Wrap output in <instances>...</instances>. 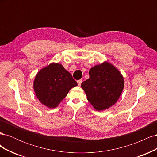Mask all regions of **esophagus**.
I'll use <instances>...</instances> for the list:
<instances>
[{"instance_id":"34e87169","label":"esophagus","mask_w":157,"mask_h":157,"mask_svg":"<svg viewBox=\"0 0 157 157\" xmlns=\"http://www.w3.org/2000/svg\"><path fill=\"white\" fill-rule=\"evenodd\" d=\"M82 82V80H77V83H78V86H80Z\"/></svg>"}]
</instances>
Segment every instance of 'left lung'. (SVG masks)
<instances>
[{"instance_id":"8db88e82","label":"left lung","mask_w":157,"mask_h":157,"mask_svg":"<svg viewBox=\"0 0 157 157\" xmlns=\"http://www.w3.org/2000/svg\"><path fill=\"white\" fill-rule=\"evenodd\" d=\"M89 75V78L81 84L88 101L96 111L113 106L121 96L124 86L120 71L108 61H104L90 69Z\"/></svg>"}]
</instances>
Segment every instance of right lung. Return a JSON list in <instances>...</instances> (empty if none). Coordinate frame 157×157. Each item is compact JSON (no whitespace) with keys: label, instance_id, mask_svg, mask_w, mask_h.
I'll use <instances>...</instances> for the list:
<instances>
[{"label":"right lung","instance_id":"obj_1","mask_svg":"<svg viewBox=\"0 0 157 157\" xmlns=\"http://www.w3.org/2000/svg\"><path fill=\"white\" fill-rule=\"evenodd\" d=\"M77 86L71 74L58 63H52L41 69L33 82L36 98L50 109L58 107L69 90Z\"/></svg>","mask_w":157,"mask_h":157}]
</instances>
